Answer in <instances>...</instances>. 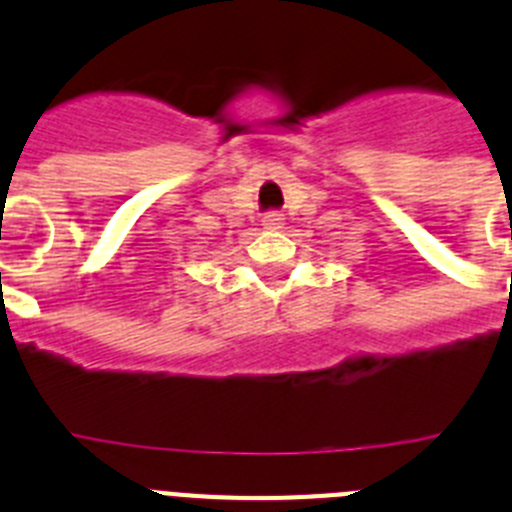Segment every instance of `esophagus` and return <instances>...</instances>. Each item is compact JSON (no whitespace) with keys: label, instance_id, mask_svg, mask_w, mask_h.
I'll list each match as a JSON object with an SVG mask.
<instances>
[{"label":"esophagus","instance_id":"1","mask_svg":"<svg viewBox=\"0 0 512 512\" xmlns=\"http://www.w3.org/2000/svg\"><path fill=\"white\" fill-rule=\"evenodd\" d=\"M262 224H265V229H280V224H283V216L280 214H265V219H262Z\"/></svg>","mask_w":512,"mask_h":512}]
</instances>
